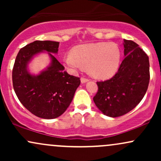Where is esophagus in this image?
Here are the masks:
<instances>
[{
  "label": "esophagus",
  "mask_w": 161,
  "mask_h": 161,
  "mask_svg": "<svg viewBox=\"0 0 161 161\" xmlns=\"http://www.w3.org/2000/svg\"><path fill=\"white\" fill-rule=\"evenodd\" d=\"M81 82L82 83H86V82H88V81H89V79H86V78H84V77H82V78H81Z\"/></svg>",
  "instance_id": "1"
}]
</instances>
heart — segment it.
Returning <instances> with one entry per match:
<instances>
[{
	"label": "heart",
	"mask_w": 161,
	"mask_h": 161,
	"mask_svg": "<svg viewBox=\"0 0 161 161\" xmlns=\"http://www.w3.org/2000/svg\"><path fill=\"white\" fill-rule=\"evenodd\" d=\"M121 51L115 43L97 42L76 46L64 57V64L73 71L82 67L96 79H109L117 73Z\"/></svg>",
	"instance_id": "1"
}]
</instances>
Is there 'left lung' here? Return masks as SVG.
I'll use <instances>...</instances> for the list:
<instances>
[{"label": "left lung", "instance_id": "1", "mask_svg": "<svg viewBox=\"0 0 161 161\" xmlns=\"http://www.w3.org/2000/svg\"><path fill=\"white\" fill-rule=\"evenodd\" d=\"M125 58L109 80L97 82L93 101L104 115L117 117L131 111L145 96L150 80L149 59L133 41L124 39Z\"/></svg>", "mask_w": 161, "mask_h": 161}]
</instances>
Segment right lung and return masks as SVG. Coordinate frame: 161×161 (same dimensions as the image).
Returning <instances> with one entry per match:
<instances>
[{
  "label": "right lung",
  "mask_w": 161,
  "mask_h": 161,
  "mask_svg": "<svg viewBox=\"0 0 161 161\" xmlns=\"http://www.w3.org/2000/svg\"><path fill=\"white\" fill-rule=\"evenodd\" d=\"M59 42L35 41L20 49L13 69V86L21 104L38 117L54 119L62 115L73 101L80 85L79 77L70 75L53 56ZM47 52L51 63L38 75H31L27 66L32 59Z\"/></svg>",
  "instance_id": "right-lung-1"
}]
</instances>
